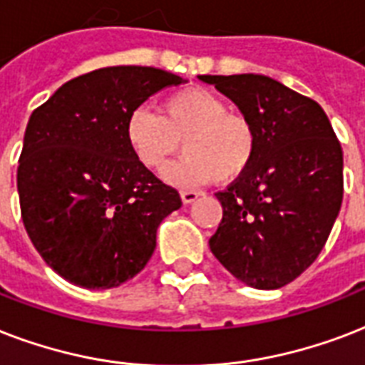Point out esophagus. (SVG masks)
Masks as SVG:
<instances>
[{
  "instance_id": "obj_1",
  "label": "esophagus",
  "mask_w": 365,
  "mask_h": 365,
  "mask_svg": "<svg viewBox=\"0 0 365 365\" xmlns=\"http://www.w3.org/2000/svg\"><path fill=\"white\" fill-rule=\"evenodd\" d=\"M197 197H200V192H196V190H182V192H180V200H182V203L196 202Z\"/></svg>"
}]
</instances>
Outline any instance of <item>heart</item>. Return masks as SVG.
<instances>
[{
	"label": "heart",
	"mask_w": 365,
	"mask_h": 365,
	"mask_svg": "<svg viewBox=\"0 0 365 365\" xmlns=\"http://www.w3.org/2000/svg\"><path fill=\"white\" fill-rule=\"evenodd\" d=\"M123 133L133 156L150 171L165 168L182 140L186 156L163 173L179 186L211 179L232 182L250 169L259 146L251 118L230 112L227 101L205 87L171 93L160 104V114L143 106L131 110Z\"/></svg>",
	"instance_id": "1"
}]
</instances>
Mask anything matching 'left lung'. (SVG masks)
Returning a JSON list of instances; mask_svg holds the SVG:
<instances>
[{"instance_id":"obj_1","label":"left lung","mask_w":365,"mask_h":365,"mask_svg":"<svg viewBox=\"0 0 365 365\" xmlns=\"http://www.w3.org/2000/svg\"><path fill=\"white\" fill-rule=\"evenodd\" d=\"M251 118L250 169L215 196L222 221L209 247L257 289H278L320 255L343 202V150L316 101L261 74L197 76Z\"/></svg>"}]
</instances>
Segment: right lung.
<instances>
[{"label":"right lung","mask_w":365,"mask_h":365,"mask_svg":"<svg viewBox=\"0 0 365 365\" xmlns=\"http://www.w3.org/2000/svg\"><path fill=\"white\" fill-rule=\"evenodd\" d=\"M182 78L150 66H108L58 87L30 115L16 171L22 222L58 276L118 287L156 250L158 227L182 205L133 156L129 112Z\"/></svg>","instance_id":"right-lung-1"}]
</instances>
